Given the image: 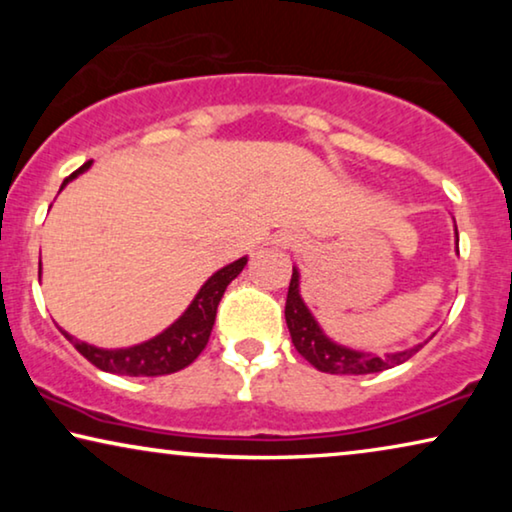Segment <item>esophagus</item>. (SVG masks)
<instances>
[{
  "mask_svg": "<svg viewBox=\"0 0 512 512\" xmlns=\"http://www.w3.org/2000/svg\"><path fill=\"white\" fill-rule=\"evenodd\" d=\"M277 244H279V247H284V249H293V247H298V244H300V237H298V233L284 230V233H279Z\"/></svg>",
  "mask_w": 512,
  "mask_h": 512,
  "instance_id": "esophagus-1",
  "label": "esophagus"
}]
</instances>
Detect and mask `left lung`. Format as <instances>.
I'll return each instance as SVG.
<instances>
[{"label":"left lung","mask_w":512,"mask_h":512,"mask_svg":"<svg viewBox=\"0 0 512 512\" xmlns=\"http://www.w3.org/2000/svg\"><path fill=\"white\" fill-rule=\"evenodd\" d=\"M457 251H459V233H457ZM300 275L293 268L291 284H289V296H286V326H289L293 347L298 349L300 356H305L314 368L321 373L331 375H368V373H380V370L401 366L403 361H408L410 356H415L424 345H415L405 352L396 354H366L356 352V349L342 347L331 338H326L317 321H314L312 312L307 310V305L300 298Z\"/></svg>","instance_id":"1"}]
</instances>
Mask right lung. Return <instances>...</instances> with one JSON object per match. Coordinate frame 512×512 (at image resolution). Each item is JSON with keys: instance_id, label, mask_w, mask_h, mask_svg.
Segmentation results:
<instances>
[{"instance_id": "add662e5", "label": "right lung", "mask_w": 512, "mask_h": 512, "mask_svg": "<svg viewBox=\"0 0 512 512\" xmlns=\"http://www.w3.org/2000/svg\"><path fill=\"white\" fill-rule=\"evenodd\" d=\"M90 167L83 163L79 170L62 181L65 188L69 181L79 177L81 172H86ZM247 258H237L235 263L226 265L219 272H214L212 277L202 284L198 296L193 298V303L186 307V312L174 321L170 328H165L163 333L156 338L142 342V345L128 347V349H100L88 345V342L76 340L74 335L62 331V335L79 349V354L93 363L95 368L104 370V373L114 375H130V377H156V375H170L177 370L191 366L198 359L202 349L207 347L209 335H212V326L216 319V307H219L223 291L233 279L240 275ZM41 272V263H39Z\"/></svg>"}]
</instances>
